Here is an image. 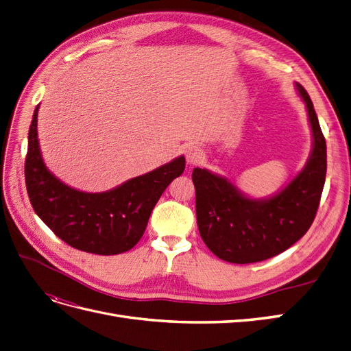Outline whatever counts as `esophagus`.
I'll list each match as a JSON object with an SVG mask.
<instances>
[{
  "label": "esophagus",
  "instance_id": "1",
  "mask_svg": "<svg viewBox=\"0 0 351 351\" xmlns=\"http://www.w3.org/2000/svg\"><path fill=\"white\" fill-rule=\"evenodd\" d=\"M186 159H187V164H190V165L199 164L202 159V151L197 146H193V145L189 146L186 149Z\"/></svg>",
  "mask_w": 351,
  "mask_h": 351
}]
</instances>
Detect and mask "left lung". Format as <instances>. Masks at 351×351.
<instances>
[{
  "label": "left lung",
  "instance_id": "obj_1",
  "mask_svg": "<svg viewBox=\"0 0 351 351\" xmlns=\"http://www.w3.org/2000/svg\"><path fill=\"white\" fill-rule=\"evenodd\" d=\"M312 130V151L302 171L272 196L253 199L226 177L193 169L196 218L202 240L219 259L253 263L277 256L311 228L326 176V143L311 97L300 83Z\"/></svg>",
  "mask_w": 351,
  "mask_h": 351
}]
</instances>
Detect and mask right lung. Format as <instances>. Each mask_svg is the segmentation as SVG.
Segmentation results:
<instances>
[{
    "label": "right lung",
    "mask_w": 351,
    "mask_h": 351,
    "mask_svg": "<svg viewBox=\"0 0 351 351\" xmlns=\"http://www.w3.org/2000/svg\"><path fill=\"white\" fill-rule=\"evenodd\" d=\"M38 110L39 105L29 129L25 162L27 195L36 215L74 249L119 254L134 247L164 190L183 174L184 156L107 192H82L62 183L47 168L38 141Z\"/></svg>",
    "instance_id": "right-lung-1"
}]
</instances>
